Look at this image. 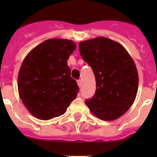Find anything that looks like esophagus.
<instances>
[{
  "mask_svg": "<svg viewBox=\"0 0 157 157\" xmlns=\"http://www.w3.org/2000/svg\"><path fill=\"white\" fill-rule=\"evenodd\" d=\"M77 83H78V86H79V87L82 86V80L81 79L78 80Z\"/></svg>",
  "mask_w": 157,
  "mask_h": 157,
  "instance_id": "esophagus-1",
  "label": "esophagus"
}]
</instances>
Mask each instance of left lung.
<instances>
[{
  "instance_id": "obj_1",
  "label": "left lung",
  "mask_w": 157,
  "mask_h": 157,
  "mask_svg": "<svg viewBox=\"0 0 157 157\" xmlns=\"http://www.w3.org/2000/svg\"><path fill=\"white\" fill-rule=\"evenodd\" d=\"M78 46L96 79L95 94L86 104L101 120H116L128 111L138 93V74L134 60L121 44L107 37L80 41Z\"/></svg>"
}]
</instances>
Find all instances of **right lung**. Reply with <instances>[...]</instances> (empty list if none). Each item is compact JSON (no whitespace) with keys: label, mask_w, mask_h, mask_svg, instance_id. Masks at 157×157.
Segmentation results:
<instances>
[{"label":"right lung","mask_w":157,"mask_h":157,"mask_svg":"<svg viewBox=\"0 0 157 157\" xmlns=\"http://www.w3.org/2000/svg\"><path fill=\"white\" fill-rule=\"evenodd\" d=\"M74 41L48 39L23 59L18 75L20 99L31 115L41 120L61 116L77 97L78 86L67 65Z\"/></svg>","instance_id":"obj_1"}]
</instances>
